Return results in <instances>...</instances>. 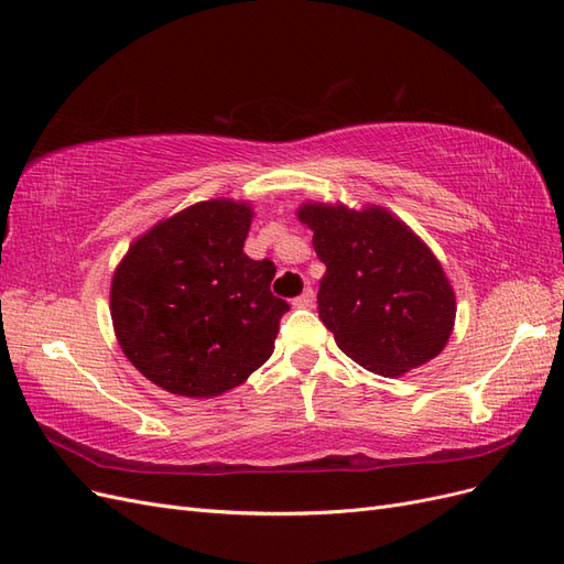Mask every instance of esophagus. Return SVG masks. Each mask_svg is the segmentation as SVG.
Instances as JSON below:
<instances>
[{
  "mask_svg": "<svg viewBox=\"0 0 564 564\" xmlns=\"http://www.w3.org/2000/svg\"><path fill=\"white\" fill-rule=\"evenodd\" d=\"M313 303H315V292L313 289H305L299 299H294V308H311Z\"/></svg>",
  "mask_w": 564,
  "mask_h": 564,
  "instance_id": "esophagus-1",
  "label": "esophagus"
}]
</instances>
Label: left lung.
<instances>
[{"label": "left lung", "instance_id": "obj_1", "mask_svg": "<svg viewBox=\"0 0 564 564\" xmlns=\"http://www.w3.org/2000/svg\"><path fill=\"white\" fill-rule=\"evenodd\" d=\"M327 265L317 305L336 346L367 371L402 377L445 350L456 296L435 253L395 214L305 202L296 212Z\"/></svg>", "mask_w": 564, "mask_h": 564}]
</instances>
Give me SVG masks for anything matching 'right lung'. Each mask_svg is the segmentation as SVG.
<instances>
[{"mask_svg": "<svg viewBox=\"0 0 564 564\" xmlns=\"http://www.w3.org/2000/svg\"><path fill=\"white\" fill-rule=\"evenodd\" d=\"M249 202H197L135 237L110 284L119 348L148 381L183 398L242 386L275 350L289 303L272 261L245 253Z\"/></svg>", "mask_w": 564, "mask_h": 564, "instance_id": "obj_1", "label": "right lung"}]
</instances>
